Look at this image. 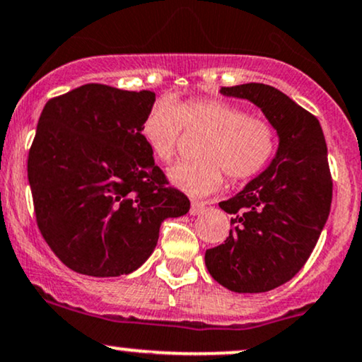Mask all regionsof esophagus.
<instances>
[{
  "mask_svg": "<svg viewBox=\"0 0 362 362\" xmlns=\"http://www.w3.org/2000/svg\"><path fill=\"white\" fill-rule=\"evenodd\" d=\"M204 212H206V204L197 202V200H195V202H192V206H190V214H192V216H200V214H204Z\"/></svg>",
  "mask_w": 362,
  "mask_h": 362,
  "instance_id": "esophagus-1",
  "label": "esophagus"
}]
</instances>
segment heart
I'll use <instances>...</instances> for the list:
<instances>
[{
	"label": "heart",
	"instance_id": "heart-1",
	"mask_svg": "<svg viewBox=\"0 0 362 362\" xmlns=\"http://www.w3.org/2000/svg\"><path fill=\"white\" fill-rule=\"evenodd\" d=\"M182 126L206 132L197 162L170 168V184L182 192L202 197L230 180H247L268 167L276 153L278 136L272 123L252 117L243 107L221 99H160L146 112L141 138L155 160L168 163L177 150Z\"/></svg>",
	"mask_w": 362,
	"mask_h": 362
}]
</instances>
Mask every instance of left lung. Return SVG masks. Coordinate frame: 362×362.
<instances>
[{
	"mask_svg": "<svg viewBox=\"0 0 362 362\" xmlns=\"http://www.w3.org/2000/svg\"><path fill=\"white\" fill-rule=\"evenodd\" d=\"M223 95L258 106L275 128L273 160L219 207L233 214L224 245L206 251L217 283L236 293H263L291 280L307 263L332 202L327 145L315 116L275 87H221Z\"/></svg>",
	"mask_w": 362,
	"mask_h": 362,
	"instance_id": "obj_1",
	"label": "left lung"
}]
</instances>
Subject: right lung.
<instances>
[{"mask_svg":"<svg viewBox=\"0 0 362 362\" xmlns=\"http://www.w3.org/2000/svg\"><path fill=\"white\" fill-rule=\"evenodd\" d=\"M153 103L151 90L86 84L43 107L28 182L43 239L74 272L133 273L153 252L163 221L189 212L141 138Z\"/></svg>","mask_w":362,"mask_h":362,"instance_id":"right-lung-1","label":"right lung"}]
</instances>
